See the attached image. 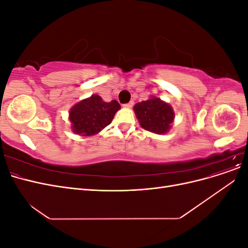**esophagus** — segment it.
<instances>
[{
  "label": "esophagus",
  "instance_id": "esophagus-1",
  "mask_svg": "<svg viewBox=\"0 0 248 248\" xmlns=\"http://www.w3.org/2000/svg\"><path fill=\"white\" fill-rule=\"evenodd\" d=\"M132 106H133V101H130V102H128V103L123 104V108H130Z\"/></svg>",
  "mask_w": 248,
  "mask_h": 248
}]
</instances>
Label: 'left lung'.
<instances>
[{
  "instance_id": "left-lung-1",
  "label": "left lung",
  "mask_w": 248,
  "mask_h": 248,
  "mask_svg": "<svg viewBox=\"0 0 248 248\" xmlns=\"http://www.w3.org/2000/svg\"><path fill=\"white\" fill-rule=\"evenodd\" d=\"M133 110L142 128L156 134L168 133L175 119L174 108L156 96L137 103Z\"/></svg>"
}]
</instances>
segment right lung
I'll return each mask as SVG.
<instances>
[{"label":"right lung","mask_w":248,"mask_h":248,"mask_svg":"<svg viewBox=\"0 0 248 248\" xmlns=\"http://www.w3.org/2000/svg\"><path fill=\"white\" fill-rule=\"evenodd\" d=\"M121 108L117 100L103 101L93 94L76 103L69 110L71 130L80 137H92L109 125L116 112Z\"/></svg>","instance_id":"add662e5"}]
</instances>
